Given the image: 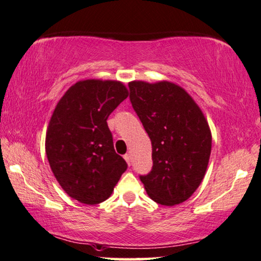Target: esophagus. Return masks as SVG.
Segmentation results:
<instances>
[{
  "mask_svg": "<svg viewBox=\"0 0 261 261\" xmlns=\"http://www.w3.org/2000/svg\"><path fill=\"white\" fill-rule=\"evenodd\" d=\"M124 159H125L127 164H129V166H131V155H130V153H126V155L124 156Z\"/></svg>",
  "mask_w": 261,
  "mask_h": 261,
  "instance_id": "34e87169",
  "label": "esophagus"
}]
</instances>
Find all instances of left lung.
<instances>
[{
	"instance_id": "8db88e82",
	"label": "left lung",
	"mask_w": 261,
	"mask_h": 261,
	"mask_svg": "<svg viewBox=\"0 0 261 261\" xmlns=\"http://www.w3.org/2000/svg\"><path fill=\"white\" fill-rule=\"evenodd\" d=\"M130 101L151 139L152 168L139 178L155 202L175 205L199 188L207 170L212 134L201 109L170 82L129 83Z\"/></svg>"
}]
</instances>
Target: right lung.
<instances>
[{
  "label": "right lung",
  "instance_id": "add662e5",
  "mask_svg": "<svg viewBox=\"0 0 261 261\" xmlns=\"http://www.w3.org/2000/svg\"><path fill=\"white\" fill-rule=\"evenodd\" d=\"M115 80H82L59 100L46 135V155L72 199L97 204L109 199L127 164L115 151L109 116L127 98Z\"/></svg>",
  "mask_w": 261,
  "mask_h": 261
}]
</instances>
